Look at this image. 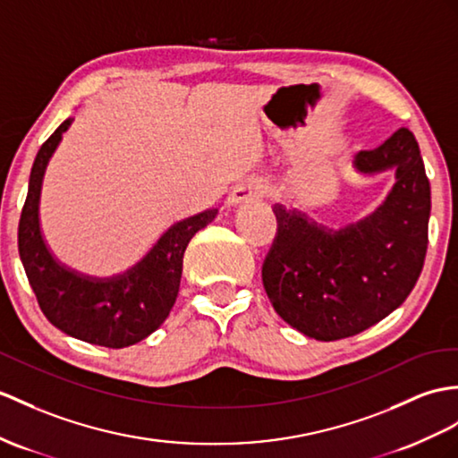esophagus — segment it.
<instances>
[{
	"mask_svg": "<svg viewBox=\"0 0 458 458\" xmlns=\"http://www.w3.org/2000/svg\"><path fill=\"white\" fill-rule=\"evenodd\" d=\"M266 196V186L259 181H247L237 184L227 196V208H239L242 204L259 202Z\"/></svg>",
	"mask_w": 458,
	"mask_h": 458,
	"instance_id": "34e87169",
	"label": "esophagus"
}]
</instances>
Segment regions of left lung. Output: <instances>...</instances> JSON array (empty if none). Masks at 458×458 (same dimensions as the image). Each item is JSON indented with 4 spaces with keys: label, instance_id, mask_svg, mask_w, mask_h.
<instances>
[{
    "label": "left lung",
    "instance_id": "8db88e82",
    "mask_svg": "<svg viewBox=\"0 0 458 458\" xmlns=\"http://www.w3.org/2000/svg\"><path fill=\"white\" fill-rule=\"evenodd\" d=\"M361 174L394 171L385 202L342 229L274 204L277 235L262 266L276 313L305 336L332 342L355 336L404 303L428 250L431 191L418 141L408 128L360 151Z\"/></svg>",
    "mask_w": 458,
    "mask_h": 458
}]
</instances>
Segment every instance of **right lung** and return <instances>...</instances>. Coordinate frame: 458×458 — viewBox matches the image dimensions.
Returning a JSON list of instances; mask_svg holds the SVG:
<instances>
[{
	"mask_svg": "<svg viewBox=\"0 0 458 458\" xmlns=\"http://www.w3.org/2000/svg\"><path fill=\"white\" fill-rule=\"evenodd\" d=\"M73 118L42 143L32 163L29 192L19 219V256L38 305L55 328L105 348H128L157 330L178 295L188 242L217 216L211 208L173 223L143 259L113 277L72 270L50 252L40 229V191L48 161Z\"/></svg>",
	"mask_w": 458,
	"mask_h": 458,
	"instance_id": "right-lung-1",
	"label": "right lung"
}]
</instances>
